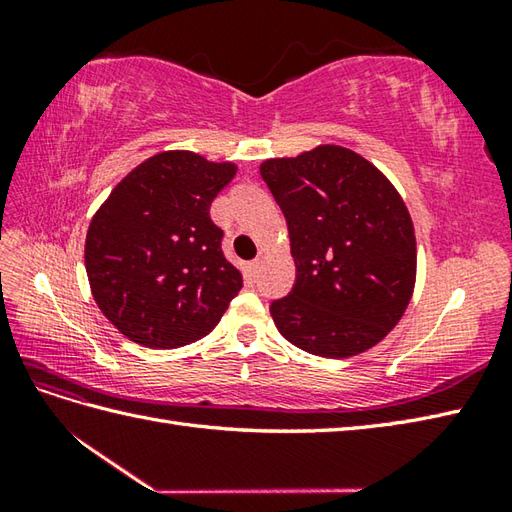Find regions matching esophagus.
Returning <instances> with one entry per match:
<instances>
[{"instance_id":"esophagus-1","label":"esophagus","mask_w":512,"mask_h":512,"mask_svg":"<svg viewBox=\"0 0 512 512\" xmlns=\"http://www.w3.org/2000/svg\"><path fill=\"white\" fill-rule=\"evenodd\" d=\"M259 268H262V259H253V262H250V273L253 275H257L259 273Z\"/></svg>"}]
</instances>
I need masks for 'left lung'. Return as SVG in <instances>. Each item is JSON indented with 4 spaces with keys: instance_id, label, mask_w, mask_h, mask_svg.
Instances as JSON below:
<instances>
[{
    "instance_id": "8db88e82",
    "label": "left lung",
    "mask_w": 512,
    "mask_h": 512,
    "mask_svg": "<svg viewBox=\"0 0 512 512\" xmlns=\"http://www.w3.org/2000/svg\"><path fill=\"white\" fill-rule=\"evenodd\" d=\"M259 171L286 217L297 266L288 297L270 303L281 336L323 358L383 341L416 284V235L394 184L339 145L266 160Z\"/></svg>"
}]
</instances>
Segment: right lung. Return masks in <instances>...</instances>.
Here are the masks:
<instances>
[{"mask_svg":"<svg viewBox=\"0 0 512 512\" xmlns=\"http://www.w3.org/2000/svg\"><path fill=\"white\" fill-rule=\"evenodd\" d=\"M235 171L193 151H162L127 173L92 217V295L129 341L156 350L198 341L242 290L209 213Z\"/></svg>","mask_w":512,"mask_h":512,"instance_id":"right-lung-1","label":"right lung"}]
</instances>
